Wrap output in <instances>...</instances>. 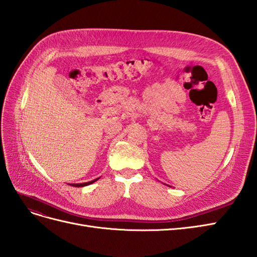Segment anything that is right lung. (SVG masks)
I'll return each mask as SVG.
<instances>
[{
	"instance_id": "1",
	"label": "right lung",
	"mask_w": 257,
	"mask_h": 257,
	"mask_svg": "<svg viewBox=\"0 0 257 257\" xmlns=\"http://www.w3.org/2000/svg\"><path fill=\"white\" fill-rule=\"evenodd\" d=\"M99 178H97V179H94V180H92V181H90V182H84V183H78V184H72V185H74V186H77V188H80V186H85V185H89V184H91V183H93V182H95L96 180H98Z\"/></svg>"
}]
</instances>
